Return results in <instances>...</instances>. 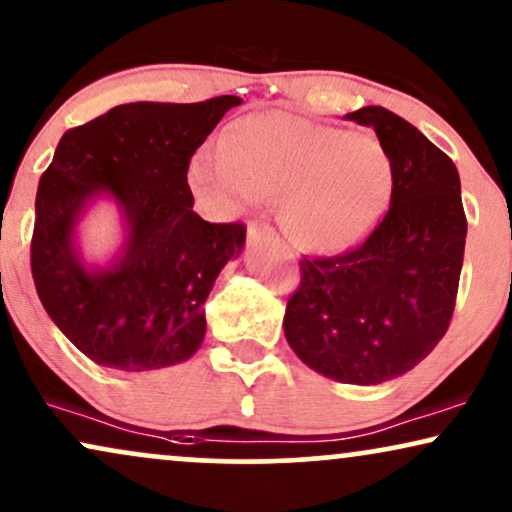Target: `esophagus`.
Returning <instances> with one entry per match:
<instances>
[{
  "instance_id": "obj_1",
  "label": "esophagus",
  "mask_w": 512,
  "mask_h": 512,
  "mask_svg": "<svg viewBox=\"0 0 512 512\" xmlns=\"http://www.w3.org/2000/svg\"><path fill=\"white\" fill-rule=\"evenodd\" d=\"M248 238H250V241H274V238H278V236L269 224L250 222L248 224Z\"/></svg>"
}]
</instances>
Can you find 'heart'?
<instances>
[{
	"label": "heart",
	"instance_id": "obj_1",
	"mask_svg": "<svg viewBox=\"0 0 512 512\" xmlns=\"http://www.w3.org/2000/svg\"><path fill=\"white\" fill-rule=\"evenodd\" d=\"M189 184L224 215L278 198V222L290 241L340 252L371 234L390 208L394 163L371 132L274 111L231 122L219 151L200 148Z\"/></svg>",
	"mask_w": 512,
	"mask_h": 512
}]
</instances>
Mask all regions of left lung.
Here are the masks:
<instances>
[{"mask_svg":"<svg viewBox=\"0 0 512 512\" xmlns=\"http://www.w3.org/2000/svg\"><path fill=\"white\" fill-rule=\"evenodd\" d=\"M373 127L394 163L390 210L357 248L300 260L283 316L288 345L309 368L349 385H378L418 366L456 307L468 219L454 160L383 106L347 113Z\"/></svg>","mask_w":512,"mask_h":512,"instance_id":"left-lung-1","label":"left lung"}]
</instances>
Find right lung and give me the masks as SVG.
Masks as SVG:
<instances>
[{
	"mask_svg": "<svg viewBox=\"0 0 512 512\" xmlns=\"http://www.w3.org/2000/svg\"><path fill=\"white\" fill-rule=\"evenodd\" d=\"M238 96L200 103H122L58 141L40 177L30 267L61 333L94 364L139 373L186 361L205 338L212 283L241 255L245 226L193 212L189 163ZM101 192L128 238L106 270L83 267L74 226Z\"/></svg>",
	"mask_w": 512,
	"mask_h": 512,
	"instance_id": "right-lung-1",
	"label": "right lung"
}]
</instances>
